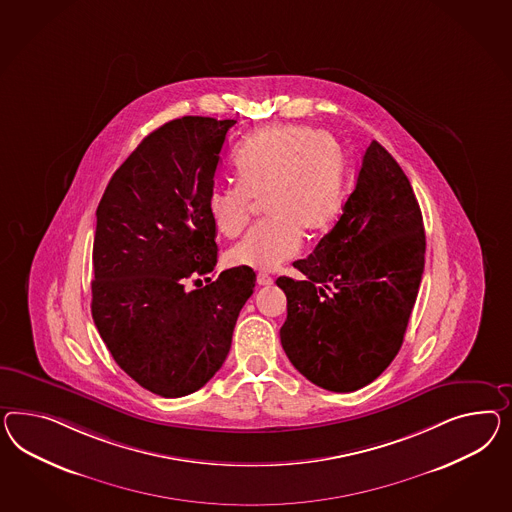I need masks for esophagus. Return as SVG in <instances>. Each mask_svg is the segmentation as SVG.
<instances>
[{
    "label": "esophagus",
    "instance_id": "1",
    "mask_svg": "<svg viewBox=\"0 0 512 512\" xmlns=\"http://www.w3.org/2000/svg\"><path fill=\"white\" fill-rule=\"evenodd\" d=\"M274 283V279L270 276H266V274H259L257 276V285L259 287H268V285H272Z\"/></svg>",
    "mask_w": 512,
    "mask_h": 512
}]
</instances>
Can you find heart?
<instances>
[{
    "label": "heart",
    "instance_id": "heart-1",
    "mask_svg": "<svg viewBox=\"0 0 512 512\" xmlns=\"http://www.w3.org/2000/svg\"><path fill=\"white\" fill-rule=\"evenodd\" d=\"M238 186H218L208 195V216L221 236L246 227L251 201H262L268 221L251 229L227 251V263L249 270H276L302 248V231L318 235L343 205L339 147L309 126L266 128L238 149Z\"/></svg>",
    "mask_w": 512,
    "mask_h": 512
}]
</instances>
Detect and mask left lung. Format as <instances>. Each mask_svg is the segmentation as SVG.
Returning <instances> with one entry per match:
<instances>
[{"instance_id":"left-lung-1","label":"left lung","mask_w":512,"mask_h":512,"mask_svg":"<svg viewBox=\"0 0 512 512\" xmlns=\"http://www.w3.org/2000/svg\"><path fill=\"white\" fill-rule=\"evenodd\" d=\"M425 229L410 180L373 141L332 231L277 277L287 294L281 345L315 386L348 393L371 384L401 350L425 268Z\"/></svg>"}]
</instances>
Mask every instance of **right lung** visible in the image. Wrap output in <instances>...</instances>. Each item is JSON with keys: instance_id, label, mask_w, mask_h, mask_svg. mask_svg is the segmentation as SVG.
<instances>
[{"instance_id": "1", "label": "right lung", "mask_w": 512, "mask_h": 512, "mask_svg": "<svg viewBox=\"0 0 512 512\" xmlns=\"http://www.w3.org/2000/svg\"><path fill=\"white\" fill-rule=\"evenodd\" d=\"M235 123L188 115L156 128L98 203L95 326L115 363L166 399L194 393L220 371L255 287V272L236 266L186 291V279L218 263L207 203Z\"/></svg>"}]
</instances>
